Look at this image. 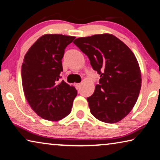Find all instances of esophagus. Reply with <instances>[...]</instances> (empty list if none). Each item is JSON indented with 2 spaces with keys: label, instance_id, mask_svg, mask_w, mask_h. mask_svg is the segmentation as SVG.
Masks as SVG:
<instances>
[{
  "label": "esophagus",
  "instance_id": "34e87169",
  "mask_svg": "<svg viewBox=\"0 0 160 160\" xmlns=\"http://www.w3.org/2000/svg\"><path fill=\"white\" fill-rule=\"evenodd\" d=\"M81 86H82V84L81 83H78V84H75V87L77 89H80L81 88Z\"/></svg>",
  "mask_w": 160,
  "mask_h": 160
}]
</instances>
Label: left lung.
<instances>
[{
  "label": "left lung",
  "instance_id": "left-lung-1",
  "mask_svg": "<svg viewBox=\"0 0 160 160\" xmlns=\"http://www.w3.org/2000/svg\"><path fill=\"white\" fill-rule=\"evenodd\" d=\"M73 43L100 77L95 92L87 98L90 112L106 123L122 120L135 105L141 89V72L134 53L110 34L78 38Z\"/></svg>",
  "mask_w": 160,
  "mask_h": 160
}]
</instances>
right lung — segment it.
Instances as JSON below:
<instances>
[{
  "label": "right lung",
  "mask_w": 160,
  "mask_h": 160,
  "mask_svg": "<svg viewBox=\"0 0 160 160\" xmlns=\"http://www.w3.org/2000/svg\"><path fill=\"white\" fill-rule=\"evenodd\" d=\"M75 37L59 34L42 35L30 48L22 64L25 98L37 115L58 121L69 115L77 90L62 80V58Z\"/></svg>",
  "instance_id": "add662e5"
}]
</instances>
